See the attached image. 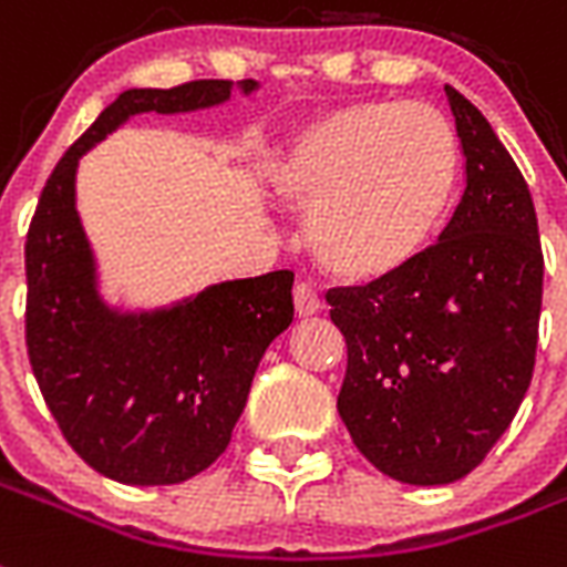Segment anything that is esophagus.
Returning <instances> with one entry per match:
<instances>
[{
  "label": "esophagus",
  "mask_w": 567,
  "mask_h": 567,
  "mask_svg": "<svg viewBox=\"0 0 567 567\" xmlns=\"http://www.w3.org/2000/svg\"><path fill=\"white\" fill-rule=\"evenodd\" d=\"M292 301H296L298 319H305V316H313L322 310V301H319V296H316L307 284H298V287L292 289Z\"/></svg>",
  "instance_id": "1"
}]
</instances>
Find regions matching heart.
Returning <instances> with one entry per match:
<instances>
[{"instance_id":"obj_1","label":"heart","mask_w":567,"mask_h":567,"mask_svg":"<svg viewBox=\"0 0 567 567\" xmlns=\"http://www.w3.org/2000/svg\"><path fill=\"white\" fill-rule=\"evenodd\" d=\"M462 151L423 103L363 100L296 126L269 168L271 192L307 215V245L352 284L405 275L450 218Z\"/></svg>"}]
</instances>
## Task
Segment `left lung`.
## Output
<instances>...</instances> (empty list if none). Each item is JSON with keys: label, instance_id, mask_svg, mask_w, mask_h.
<instances>
[{"label": "left lung", "instance_id": "obj_1", "mask_svg": "<svg viewBox=\"0 0 567 567\" xmlns=\"http://www.w3.org/2000/svg\"><path fill=\"white\" fill-rule=\"evenodd\" d=\"M462 204L414 269L328 289L349 349L337 411L363 458L408 485L480 467L533 381L544 257L533 195L480 109L446 85Z\"/></svg>", "mask_w": 567, "mask_h": 567}]
</instances>
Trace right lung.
Returning a JSON list of instances; mask_svg holds the SVG:
<instances>
[{"mask_svg": "<svg viewBox=\"0 0 567 567\" xmlns=\"http://www.w3.org/2000/svg\"><path fill=\"white\" fill-rule=\"evenodd\" d=\"M254 79L130 87L79 135L41 192L25 236V346L47 408L87 467L124 485H177L227 450L262 352L292 322V271L224 280L156 310L100 296L76 213V168L133 115L230 100Z\"/></svg>", "mask_w": 567, "mask_h": 567, "instance_id": "right-lung-1", "label": "right lung"}]
</instances>
